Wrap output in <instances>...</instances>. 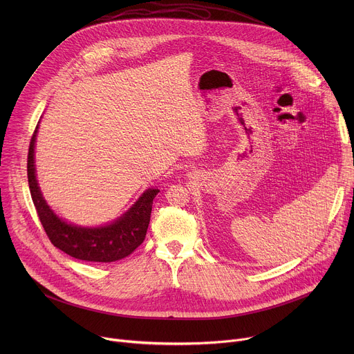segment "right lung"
I'll list each match as a JSON object with an SVG mask.
<instances>
[{
	"label": "right lung",
	"instance_id": "obj_1",
	"mask_svg": "<svg viewBox=\"0 0 354 354\" xmlns=\"http://www.w3.org/2000/svg\"><path fill=\"white\" fill-rule=\"evenodd\" d=\"M33 131L28 153V182L37 217L47 238L64 254L86 262H116L129 255L142 243L153 210V200L158 189H148L136 205L118 221L106 227L82 228L67 224L50 209L40 193L35 175V140Z\"/></svg>",
	"mask_w": 354,
	"mask_h": 354
}]
</instances>
